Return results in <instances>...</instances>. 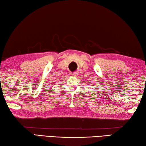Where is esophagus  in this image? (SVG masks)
Listing matches in <instances>:
<instances>
[{"mask_svg":"<svg viewBox=\"0 0 146 146\" xmlns=\"http://www.w3.org/2000/svg\"><path fill=\"white\" fill-rule=\"evenodd\" d=\"M72 75L74 76H77L78 75V72H77V71H75V72H74L72 73Z\"/></svg>","mask_w":146,"mask_h":146,"instance_id":"esophagus-1","label":"esophagus"}]
</instances>
